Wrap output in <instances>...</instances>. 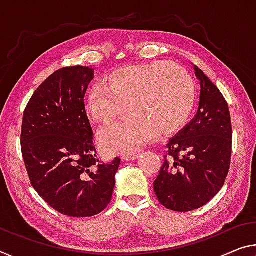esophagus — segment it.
I'll use <instances>...</instances> for the list:
<instances>
[{"instance_id": "obj_1", "label": "esophagus", "mask_w": 256, "mask_h": 256, "mask_svg": "<svg viewBox=\"0 0 256 256\" xmlns=\"http://www.w3.org/2000/svg\"><path fill=\"white\" fill-rule=\"evenodd\" d=\"M138 157H139L138 154H128V155L122 156V160H136Z\"/></svg>"}]
</instances>
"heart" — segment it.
<instances>
[{"label":"heart","instance_id":"heart-1","mask_svg":"<svg viewBox=\"0 0 256 256\" xmlns=\"http://www.w3.org/2000/svg\"><path fill=\"white\" fill-rule=\"evenodd\" d=\"M196 104V86L184 67L168 62L130 64L112 72L85 96L88 115L110 123L128 110V118L102 128L100 148L107 154L134 152L144 144L172 136L188 123Z\"/></svg>","mask_w":256,"mask_h":256}]
</instances>
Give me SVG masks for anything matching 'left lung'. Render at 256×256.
I'll use <instances>...</instances> for the list:
<instances>
[{
    "mask_svg": "<svg viewBox=\"0 0 256 256\" xmlns=\"http://www.w3.org/2000/svg\"><path fill=\"white\" fill-rule=\"evenodd\" d=\"M200 80L196 116L171 138L163 166L154 182L162 205L176 212L204 206L224 184L231 158L230 112L220 90L194 66Z\"/></svg>",
    "mask_w": 256,
    "mask_h": 256,
    "instance_id": "obj_1",
    "label": "left lung"
}]
</instances>
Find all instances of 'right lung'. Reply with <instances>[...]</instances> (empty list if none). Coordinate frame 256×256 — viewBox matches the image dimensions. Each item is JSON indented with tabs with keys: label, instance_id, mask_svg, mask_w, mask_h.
Wrapping results in <instances>:
<instances>
[{
	"label": "right lung",
	"instance_id": "add662e5",
	"mask_svg": "<svg viewBox=\"0 0 256 256\" xmlns=\"http://www.w3.org/2000/svg\"><path fill=\"white\" fill-rule=\"evenodd\" d=\"M92 68L54 72L25 109L22 152L34 189L52 208L72 218L99 214L112 200L120 160L98 164L84 94ZM96 170H94V165Z\"/></svg>",
	"mask_w": 256,
	"mask_h": 256
}]
</instances>
